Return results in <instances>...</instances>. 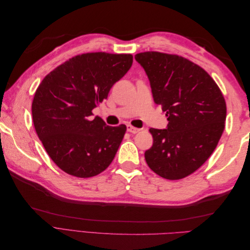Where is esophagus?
Listing matches in <instances>:
<instances>
[{
  "mask_svg": "<svg viewBox=\"0 0 250 250\" xmlns=\"http://www.w3.org/2000/svg\"><path fill=\"white\" fill-rule=\"evenodd\" d=\"M127 131L130 132V133H138L140 131L139 128H135L131 125H127Z\"/></svg>",
  "mask_w": 250,
  "mask_h": 250,
  "instance_id": "esophagus-1",
  "label": "esophagus"
}]
</instances>
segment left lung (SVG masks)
Returning a JSON list of instances; mask_svg holds the SVG:
<instances>
[{
    "mask_svg": "<svg viewBox=\"0 0 250 250\" xmlns=\"http://www.w3.org/2000/svg\"><path fill=\"white\" fill-rule=\"evenodd\" d=\"M134 58L169 121L166 129H150L153 145L145 160L166 179L187 177L207 162L221 138L226 119L223 95L202 67L184 57L144 52Z\"/></svg>",
    "mask_w": 250,
    "mask_h": 250,
    "instance_id": "1",
    "label": "left lung"
}]
</instances>
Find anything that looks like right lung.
<instances>
[{
	"label": "right lung",
	"mask_w": 250,
	"mask_h": 250,
	"mask_svg": "<svg viewBox=\"0 0 250 250\" xmlns=\"http://www.w3.org/2000/svg\"><path fill=\"white\" fill-rule=\"evenodd\" d=\"M130 54L86 53L57 66L36 89L32 117L37 135L58 167L70 175L96 176L112 162L126 131L92 110L129 71Z\"/></svg>",
	"instance_id": "obj_1"
}]
</instances>
